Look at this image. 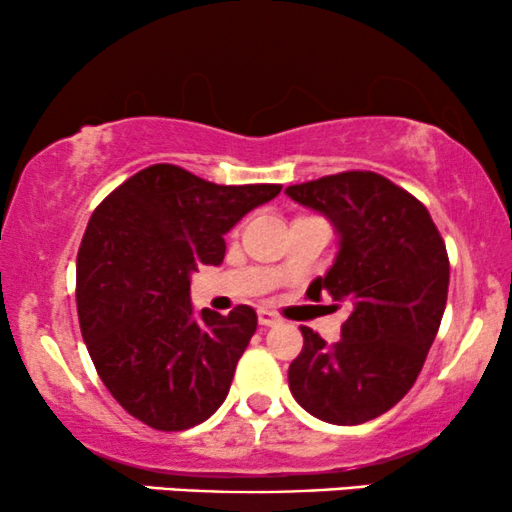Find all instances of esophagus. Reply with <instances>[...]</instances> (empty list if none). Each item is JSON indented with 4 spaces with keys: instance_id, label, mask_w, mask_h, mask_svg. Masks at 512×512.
<instances>
[{
    "instance_id": "esophagus-1",
    "label": "esophagus",
    "mask_w": 512,
    "mask_h": 512,
    "mask_svg": "<svg viewBox=\"0 0 512 512\" xmlns=\"http://www.w3.org/2000/svg\"><path fill=\"white\" fill-rule=\"evenodd\" d=\"M257 320H260L262 327H274V325H279V317H276V315L272 313V310H264V308L257 310Z\"/></svg>"
}]
</instances>
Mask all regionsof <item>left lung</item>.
Here are the masks:
<instances>
[{"label": "left lung", "mask_w": 512, "mask_h": 512, "mask_svg": "<svg viewBox=\"0 0 512 512\" xmlns=\"http://www.w3.org/2000/svg\"><path fill=\"white\" fill-rule=\"evenodd\" d=\"M286 195L339 236L332 267L308 296L349 305L339 342L301 327L291 395L327 424H363L395 407L424 368L448 301L445 243L419 199L370 170L291 185Z\"/></svg>", "instance_id": "1"}]
</instances>
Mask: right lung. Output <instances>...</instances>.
<instances>
[{
	"instance_id": "obj_1",
	"label": "right lung",
	"mask_w": 512,
	"mask_h": 512,
	"mask_svg": "<svg viewBox=\"0 0 512 512\" xmlns=\"http://www.w3.org/2000/svg\"><path fill=\"white\" fill-rule=\"evenodd\" d=\"M279 192L156 163L93 211L76 257V310L103 385L134 419L185 431L223 404L257 313L197 315L190 281L202 264H221L223 236Z\"/></svg>"
}]
</instances>
